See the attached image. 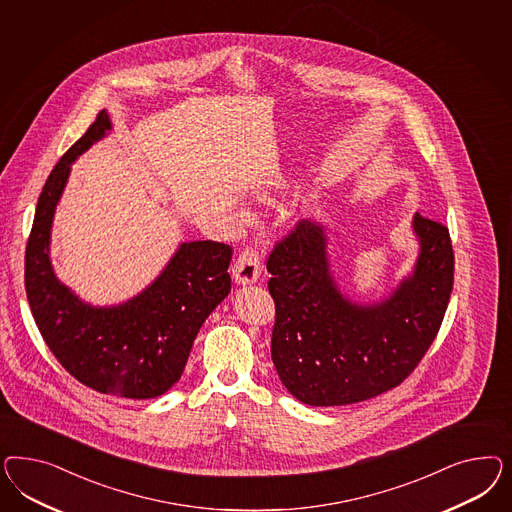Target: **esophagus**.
I'll return each instance as SVG.
<instances>
[{
    "label": "esophagus",
    "mask_w": 512,
    "mask_h": 512,
    "mask_svg": "<svg viewBox=\"0 0 512 512\" xmlns=\"http://www.w3.org/2000/svg\"><path fill=\"white\" fill-rule=\"evenodd\" d=\"M234 281L238 285L255 283L261 276V257L255 248H246L236 259L233 266Z\"/></svg>",
    "instance_id": "1"
}]
</instances>
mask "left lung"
Listing matches in <instances>:
<instances>
[{
  "label": "left lung",
  "instance_id": "8db88e82",
  "mask_svg": "<svg viewBox=\"0 0 512 512\" xmlns=\"http://www.w3.org/2000/svg\"><path fill=\"white\" fill-rule=\"evenodd\" d=\"M413 233V272L373 304L341 293L323 223L302 219L272 249V362L296 400L315 407L364 402L417 368L449 306L454 253L449 229L437 221L415 214Z\"/></svg>",
  "mask_w": 512,
  "mask_h": 512
}]
</instances>
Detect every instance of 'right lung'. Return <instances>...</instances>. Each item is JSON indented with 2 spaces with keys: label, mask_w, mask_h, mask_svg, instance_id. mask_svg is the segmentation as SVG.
Returning a JSON list of instances; mask_svg holds the SVG:
<instances>
[{
  "label": "right lung",
  "mask_w": 512,
  "mask_h": 512,
  "mask_svg": "<svg viewBox=\"0 0 512 512\" xmlns=\"http://www.w3.org/2000/svg\"><path fill=\"white\" fill-rule=\"evenodd\" d=\"M110 129L101 110L50 172L26 246V295L48 349L77 381L101 394L148 400L178 383L202 323L231 293L233 249L184 242L142 293L118 306H92L63 285L50 261L54 212L75 159Z\"/></svg>",
  "instance_id": "1"
}]
</instances>
